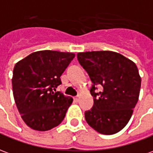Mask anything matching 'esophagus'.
I'll return each mask as SVG.
<instances>
[{
  "instance_id": "esophagus-1",
  "label": "esophagus",
  "mask_w": 153,
  "mask_h": 153,
  "mask_svg": "<svg viewBox=\"0 0 153 153\" xmlns=\"http://www.w3.org/2000/svg\"><path fill=\"white\" fill-rule=\"evenodd\" d=\"M74 101L78 102V101L79 100V96H77V97H74Z\"/></svg>"
}]
</instances>
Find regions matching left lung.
<instances>
[{
	"instance_id": "left-lung-1",
	"label": "left lung",
	"mask_w": 153,
	"mask_h": 153,
	"mask_svg": "<svg viewBox=\"0 0 153 153\" xmlns=\"http://www.w3.org/2000/svg\"><path fill=\"white\" fill-rule=\"evenodd\" d=\"M78 60L91 79L94 106L84 113L88 124L105 135L117 133L132 117L141 77L134 62L113 51L81 52ZM97 87L101 90L97 93Z\"/></svg>"
}]
</instances>
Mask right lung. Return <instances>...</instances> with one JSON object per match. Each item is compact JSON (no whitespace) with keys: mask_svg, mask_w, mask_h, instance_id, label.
Instances as JSON below:
<instances>
[{"mask_svg":"<svg viewBox=\"0 0 153 153\" xmlns=\"http://www.w3.org/2000/svg\"><path fill=\"white\" fill-rule=\"evenodd\" d=\"M75 54L54 51H36L17 62L13 69L15 102L25 124L36 131L58 126L73 102L56 92L60 76Z\"/></svg>","mask_w":153,"mask_h":153,"instance_id":"add662e5","label":"right lung"}]
</instances>
